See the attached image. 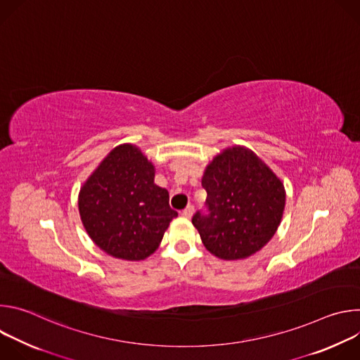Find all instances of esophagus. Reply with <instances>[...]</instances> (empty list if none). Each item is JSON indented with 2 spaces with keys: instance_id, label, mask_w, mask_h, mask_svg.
Here are the masks:
<instances>
[{
  "instance_id": "1",
  "label": "esophagus",
  "mask_w": 360,
  "mask_h": 360,
  "mask_svg": "<svg viewBox=\"0 0 360 360\" xmlns=\"http://www.w3.org/2000/svg\"><path fill=\"white\" fill-rule=\"evenodd\" d=\"M182 215L185 218H192V215H193V207H192V205H188V207L182 211Z\"/></svg>"
}]
</instances>
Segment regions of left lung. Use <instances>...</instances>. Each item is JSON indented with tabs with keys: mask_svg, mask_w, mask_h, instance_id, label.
<instances>
[{
	"mask_svg": "<svg viewBox=\"0 0 360 360\" xmlns=\"http://www.w3.org/2000/svg\"><path fill=\"white\" fill-rule=\"evenodd\" d=\"M210 214L192 218L203 246L224 261L246 259L261 250L281 225L283 182L242 145L222 149L202 176Z\"/></svg>",
	"mask_w": 360,
	"mask_h": 360,
	"instance_id": "8db88e82",
	"label": "left lung"
}]
</instances>
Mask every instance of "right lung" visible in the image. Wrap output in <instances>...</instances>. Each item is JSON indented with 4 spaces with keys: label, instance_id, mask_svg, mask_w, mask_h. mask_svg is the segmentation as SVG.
Masks as SVG:
<instances>
[{
    "label": "right lung",
    "instance_id": "1",
    "mask_svg": "<svg viewBox=\"0 0 360 360\" xmlns=\"http://www.w3.org/2000/svg\"><path fill=\"white\" fill-rule=\"evenodd\" d=\"M155 167L134 143L115 146L79 189L78 210L92 242L124 261L155 252L178 212L155 182Z\"/></svg>",
    "mask_w": 360,
    "mask_h": 360
}]
</instances>
